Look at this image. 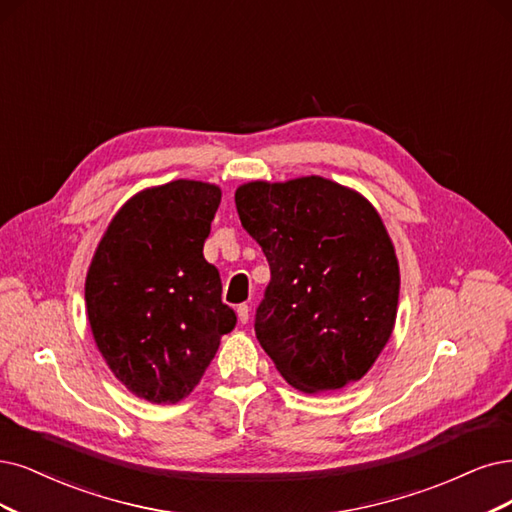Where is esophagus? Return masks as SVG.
Masks as SVG:
<instances>
[{
  "label": "esophagus",
  "instance_id": "esophagus-1",
  "mask_svg": "<svg viewBox=\"0 0 512 512\" xmlns=\"http://www.w3.org/2000/svg\"><path fill=\"white\" fill-rule=\"evenodd\" d=\"M236 314H238V320H240V323H242V325H246V323H249L251 308L246 306V304H242V306H238V308H236Z\"/></svg>",
  "mask_w": 512,
  "mask_h": 512
}]
</instances>
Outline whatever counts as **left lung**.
Returning a JSON list of instances; mask_svg holds the SVG:
<instances>
[{"label": "left lung", "mask_w": 512, "mask_h": 512, "mask_svg": "<svg viewBox=\"0 0 512 512\" xmlns=\"http://www.w3.org/2000/svg\"><path fill=\"white\" fill-rule=\"evenodd\" d=\"M240 223L270 263L255 335L306 394L339 390L373 367L399 308V259L375 206L310 175L236 189Z\"/></svg>", "instance_id": "left-lung-1"}]
</instances>
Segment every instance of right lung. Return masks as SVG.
<instances>
[{
	"label": "right lung",
	"mask_w": 512,
	"mask_h": 512,
	"mask_svg": "<svg viewBox=\"0 0 512 512\" xmlns=\"http://www.w3.org/2000/svg\"><path fill=\"white\" fill-rule=\"evenodd\" d=\"M221 202L215 183L141 189L113 215L86 274L88 323L101 356L139 399L179 403L217 354L236 314L202 255Z\"/></svg>",
	"instance_id": "add662e5"
}]
</instances>
